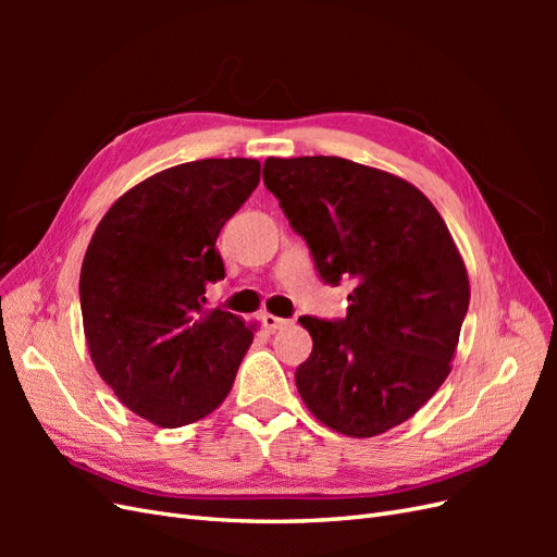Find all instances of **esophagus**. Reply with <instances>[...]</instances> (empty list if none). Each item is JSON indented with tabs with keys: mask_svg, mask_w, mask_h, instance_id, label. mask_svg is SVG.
<instances>
[{
	"mask_svg": "<svg viewBox=\"0 0 557 557\" xmlns=\"http://www.w3.org/2000/svg\"><path fill=\"white\" fill-rule=\"evenodd\" d=\"M262 325H264L269 332H276V330L288 325V320L278 318V315H274V313H264V315H262Z\"/></svg>",
	"mask_w": 557,
	"mask_h": 557,
	"instance_id": "esophagus-1",
	"label": "esophagus"
}]
</instances>
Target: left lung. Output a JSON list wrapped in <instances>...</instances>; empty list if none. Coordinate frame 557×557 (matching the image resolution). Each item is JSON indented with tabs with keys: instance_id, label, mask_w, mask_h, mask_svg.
<instances>
[{
	"instance_id": "obj_1",
	"label": "left lung",
	"mask_w": 557,
	"mask_h": 557,
	"mask_svg": "<svg viewBox=\"0 0 557 557\" xmlns=\"http://www.w3.org/2000/svg\"><path fill=\"white\" fill-rule=\"evenodd\" d=\"M262 178L323 281L356 283L346 318H299L313 339L301 399L356 440L397 428L450 374L469 307L444 218L409 181L344 158H267Z\"/></svg>"
}]
</instances>
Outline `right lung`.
Returning <instances> with one entry per match:
<instances>
[{
    "mask_svg": "<svg viewBox=\"0 0 557 557\" xmlns=\"http://www.w3.org/2000/svg\"><path fill=\"white\" fill-rule=\"evenodd\" d=\"M260 183V162L209 158L129 188L99 221L81 267L95 369L129 411L181 428L221 407L252 344L239 315L205 309L225 278L215 239Z\"/></svg>",
    "mask_w": 557,
    "mask_h": 557,
    "instance_id": "add662e5",
    "label": "right lung"
}]
</instances>
